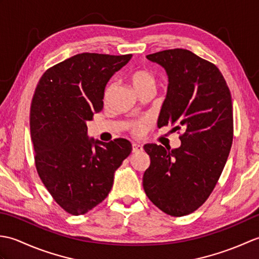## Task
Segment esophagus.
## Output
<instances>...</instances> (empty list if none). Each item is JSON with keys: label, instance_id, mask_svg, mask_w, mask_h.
Masks as SVG:
<instances>
[{"label": "esophagus", "instance_id": "obj_1", "mask_svg": "<svg viewBox=\"0 0 259 259\" xmlns=\"http://www.w3.org/2000/svg\"><path fill=\"white\" fill-rule=\"evenodd\" d=\"M142 150V145L138 144V142H134L133 144V152H139Z\"/></svg>", "mask_w": 259, "mask_h": 259}]
</instances>
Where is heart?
Wrapping results in <instances>:
<instances>
[{"instance_id":"b5f03b06","label":"heart","mask_w":259,"mask_h":259,"mask_svg":"<svg viewBox=\"0 0 259 259\" xmlns=\"http://www.w3.org/2000/svg\"><path fill=\"white\" fill-rule=\"evenodd\" d=\"M129 82L130 84L133 85L136 92L140 95V93L144 92H155L156 85H157V78L155 73L152 72L149 69H136L133 72L129 74ZM110 92V87L106 91V96ZM149 125V121L148 120H142L140 122L136 123L134 125V130L137 134L142 133V131L147 129V126Z\"/></svg>"}]
</instances>
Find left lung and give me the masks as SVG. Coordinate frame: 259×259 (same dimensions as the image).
Listing matches in <instances>:
<instances>
[{"label": "left lung", "instance_id": "1", "mask_svg": "<svg viewBox=\"0 0 259 259\" xmlns=\"http://www.w3.org/2000/svg\"><path fill=\"white\" fill-rule=\"evenodd\" d=\"M168 75L158 126L184 130L179 148L145 145L150 166L142 178L148 198L170 216L199 208L221 177L233 144V103L216 65L185 49L147 56Z\"/></svg>", "mask_w": 259, "mask_h": 259}]
</instances>
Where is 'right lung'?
<instances>
[{
    "label": "right lung",
    "instance_id": "right-lung-1",
    "mask_svg": "<svg viewBox=\"0 0 259 259\" xmlns=\"http://www.w3.org/2000/svg\"><path fill=\"white\" fill-rule=\"evenodd\" d=\"M131 54L81 53L47 70L32 99L30 131L43 185L65 211L78 216L99 205L133 147L88 136V121L103 108L110 78Z\"/></svg>",
    "mask_w": 259,
    "mask_h": 259
}]
</instances>
